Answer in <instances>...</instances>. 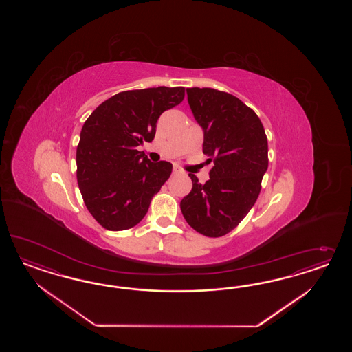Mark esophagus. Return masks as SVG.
I'll use <instances>...</instances> for the list:
<instances>
[{
	"instance_id": "1",
	"label": "esophagus",
	"mask_w": 352,
	"mask_h": 352,
	"mask_svg": "<svg viewBox=\"0 0 352 352\" xmlns=\"http://www.w3.org/2000/svg\"><path fill=\"white\" fill-rule=\"evenodd\" d=\"M173 174H174V175H179V174H183V171H182L179 168H174V169H173Z\"/></svg>"
}]
</instances>
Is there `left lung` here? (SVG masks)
<instances>
[{
	"label": "left lung",
	"mask_w": 352,
	"mask_h": 352,
	"mask_svg": "<svg viewBox=\"0 0 352 352\" xmlns=\"http://www.w3.org/2000/svg\"><path fill=\"white\" fill-rule=\"evenodd\" d=\"M187 99L203 129V152L214 166L204 184L190 174L192 190L182 199V214L195 231L219 237L256 204L268 168L266 133L256 112L228 93L190 87Z\"/></svg>",
	"instance_id": "left-lung-1"
}]
</instances>
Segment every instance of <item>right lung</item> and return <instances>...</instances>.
I'll return each mask as SVG.
<instances>
[{
  "instance_id": "obj_1",
  "label": "right lung",
  "mask_w": 352,
  "mask_h": 352,
  "mask_svg": "<svg viewBox=\"0 0 352 352\" xmlns=\"http://www.w3.org/2000/svg\"><path fill=\"white\" fill-rule=\"evenodd\" d=\"M183 98L181 86L122 91L86 120L76 152L77 183L87 210L107 230L137 226L169 179L170 162H152L138 147L153 140L161 113Z\"/></svg>"
}]
</instances>
